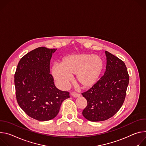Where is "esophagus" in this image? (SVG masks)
<instances>
[{
    "instance_id": "obj_1",
    "label": "esophagus",
    "mask_w": 146,
    "mask_h": 146,
    "mask_svg": "<svg viewBox=\"0 0 146 146\" xmlns=\"http://www.w3.org/2000/svg\"><path fill=\"white\" fill-rule=\"evenodd\" d=\"M71 95H72V96L74 97V98H78V97H79V96H80L79 94H78V93H71Z\"/></svg>"
}]
</instances>
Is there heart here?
<instances>
[{"mask_svg": "<svg viewBox=\"0 0 146 146\" xmlns=\"http://www.w3.org/2000/svg\"><path fill=\"white\" fill-rule=\"evenodd\" d=\"M103 67L104 62L100 57L80 53L64 58L61 66H53L52 73L61 88H66L71 81V76L75 75L78 84L83 88H88L98 81Z\"/></svg>", "mask_w": 146, "mask_h": 146, "instance_id": "heart-1", "label": "heart"}]
</instances>
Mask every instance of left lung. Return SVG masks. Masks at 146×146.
<instances>
[{
  "label": "left lung",
  "mask_w": 146,
  "mask_h": 146,
  "mask_svg": "<svg viewBox=\"0 0 146 146\" xmlns=\"http://www.w3.org/2000/svg\"><path fill=\"white\" fill-rule=\"evenodd\" d=\"M105 53L107 65L104 75L82 93L88 102L82 114L92 122L105 121L116 114L124 102L129 84V74L124 62L107 51Z\"/></svg>",
  "instance_id": "1"
}]
</instances>
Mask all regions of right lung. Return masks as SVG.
Listing matches in <instances>:
<instances>
[{"label":"right lung","mask_w":146,"mask_h":146,"mask_svg":"<svg viewBox=\"0 0 146 146\" xmlns=\"http://www.w3.org/2000/svg\"><path fill=\"white\" fill-rule=\"evenodd\" d=\"M57 48L38 47L20 60L14 75L17 103L30 117L40 121L55 118L70 93L54 85L50 74L52 54Z\"/></svg>","instance_id":"add662e5"}]
</instances>
